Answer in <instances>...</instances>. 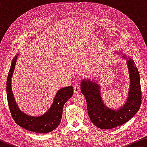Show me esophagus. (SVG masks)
I'll use <instances>...</instances> for the list:
<instances>
[{
	"label": "esophagus",
	"mask_w": 147,
	"mask_h": 147,
	"mask_svg": "<svg viewBox=\"0 0 147 147\" xmlns=\"http://www.w3.org/2000/svg\"><path fill=\"white\" fill-rule=\"evenodd\" d=\"M80 87L78 84H76V85L74 86V93H78L80 92Z\"/></svg>",
	"instance_id": "1"
}]
</instances>
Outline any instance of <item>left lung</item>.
<instances>
[{"instance_id":"8db88e82","label":"left lung","mask_w":147,"mask_h":147,"mask_svg":"<svg viewBox=\"0 0 147 147\" xmlns=\"http://www.w3.org/2000/svg\"><path fill=\"white\" fill-rule=\"evenodd\" d=\"M127 59L130 87L128 97L125 104L116 110L110 109L102 100L100 86L91 79L82 81L81 92L88 104V111L90 120L96 127L100 129H111L126 123L136 115L141 104V89L138 69L133 59L126 55Z\"/></svg>"}]
</instances>
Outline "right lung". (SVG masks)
I'll use <instances>...</instances> for the list:
<instances>
[{
  "label": "right lung",
  "instance_id": "add662e5",
  "mask_svg": "<svg viewBox=\"0 0 147 147\" xmlns=\"http://www.w3.org/2000/svg\"><path fill=\"white\" fill-rule=\"evenodd\" d=\"M17 54L14 57L6 81L7 99L12 118L17 124L36 133H49L56 129L61 122L64 104L73 94V87L68 86L58 91L51 108L43 115L34 117L26 115L19 108L11 89V77L16 67Z\"/></svg>",
  "mask_w": 147,
  "mask_h": 147
}]
</instances>
